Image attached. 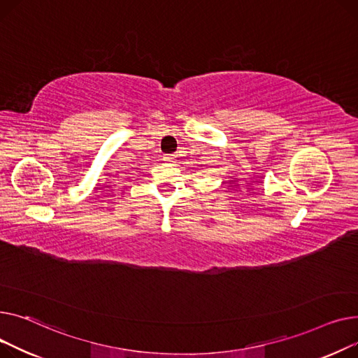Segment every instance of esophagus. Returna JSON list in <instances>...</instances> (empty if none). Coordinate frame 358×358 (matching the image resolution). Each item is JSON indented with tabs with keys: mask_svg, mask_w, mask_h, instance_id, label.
Segmentation results:
<instances>
[{
	"mask_svg": "<svg viewBox=\"0 0 358 358\" xmlns=\"http://www.w3.org/2000/svg\"><path fill=\"white\" fill-rule=\"evenodd\" d=\"M163 160H164L166 163H169V164H173V163L176 162V156H175V155H166V156L163 157Z\"/></svg>",
	"mask_w": 358,
	"mask_h": 358,
	"instance_id": "34e87169",
	"label": "esophagus"
}]
</instances>
